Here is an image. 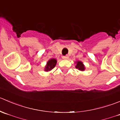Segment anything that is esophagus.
<instances>
[{
	"instance_id": "obj_1",
	"label": "esophagus",
	"mask_w": 120,
	"mask_h": 120,
	"mask_svg": "<svg viewBox=\"0 0 120 120\" xmlns=\"http://www.w3.org/2000/svg\"><path fill=\"white\" fill-rule=\"evenodd\" d=\"M62 58L64 59V60H68V59L69 58L68 55H65V56H63Z\"/></svg>"
}]
</instances>
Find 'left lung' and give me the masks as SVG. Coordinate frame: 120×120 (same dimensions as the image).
<instances>
[{
  "mask_svg": "<svg viewBox=\"0 0 120 120\" xmlns=\"http://www.w3.org/2000/svg\"><path fill=\"white\" fill-rule=\"evenodd\" d=\"M75 68L80 71H84L85 70V66L84 65L83 63L80 60H77L75 62Z\"/></svg>",
  "mask_w": 120,
  "mask_h": 120,
  "instance_id": "8db88e82",
  "label": "left lung"
}]
</instances>
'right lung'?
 <instances>
[{
	"mask_svg": "<svg viewBox=\"0 0 120 120\" xmlns=\"http://www.w3.org/2000/svg\"><path fill=\"white\" fill-rule=\"evenodd\" d=\"M56 62H57L56 59H50V60L47 62V64H46L45 66L44 71H45V72H48V71H51V70L53 68H54L55 66H56Z\"/></svg>",
	"mask_w": 120,
	"mask_h": 120,
	"instance_id": "right-lung-1",
	"label": "right lung"
}]
</instances>
